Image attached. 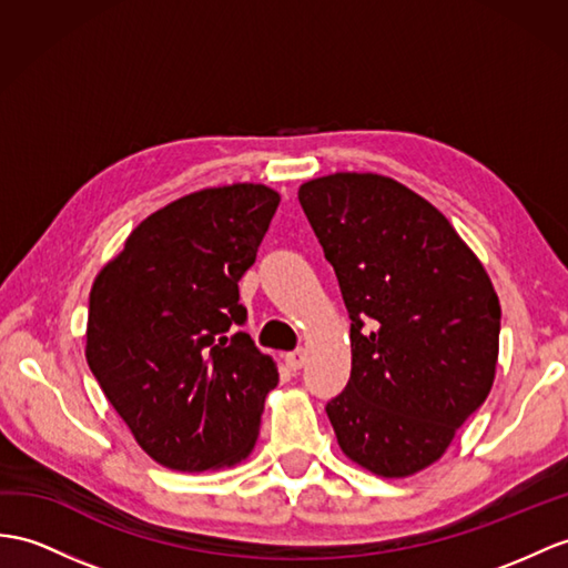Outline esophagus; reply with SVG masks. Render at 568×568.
<instances>
[{
	"mask_svg": "<svg viewBox=\"0 0 568 568\" xmlns=\"http://www.w3.org/2000/svg\"><path fill=\"white\" fill-rule=\"evenodd\" d=\"M284 362L292 371H298L303 364H306V354H303V349H294L284 356Z\"/></svg>",
	"mask_w": 568,
	"mask_h": 568,
	"instance_id": "1",
	"label": "esophagus"
}]
</instances>
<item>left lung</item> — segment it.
Wrapping results in <instances>:
<instances>
[{
	"instance_id": "8db88e82",
	"label": "left lung",
	"mask_w": 568,
	"mask_h": 568,
	"mask_svg": "<svg viewBox=\"0 0 568 568\" xmlns=\"http://www.w3.org/2000/svg\"><path fill=\"white\" fill-rule=\"evenodd\" d=\"M298 202L352 321V376L325 407L337 444L373 475L419 473L491 390L499 296L450 221L393 178H315Z\"/></svg>"
}]
</instances>
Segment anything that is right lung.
<instances>
[{"instance_id":"right-lung-1","label":"right lung","mask_w":568,"mask_h":568,"mask_svg":"<svg viewBox=\"0 0 568 568\" xmlns=\"http://www.w3.org/2000/svg\"><path fill=\"white\" fill-rule=\"evenodd\" d=\"M276 206L253 183L192 192L146 216L91 286L89 368L163 467L204 473L255 446L280 373L239 329V282Z\"/></svg>"}]
</instances>
